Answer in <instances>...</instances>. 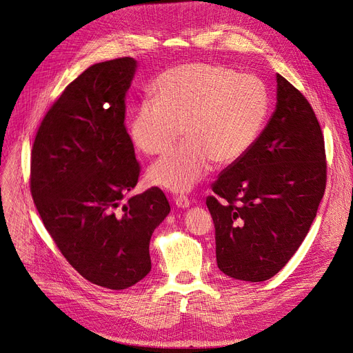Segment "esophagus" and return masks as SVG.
Returning a JSON list of instances; mask_svg holds the SVG:
<instances>
[{
	"label": "esophagus",
	"instance_id": "obj_1",
	"mask_svg": "<svg viewBox=\"0 0 353 353\" xmlns=\"http://www.w3.org/2000/svg\"><path fill=\"white\" fill-rule=\"evenodd\" d=\"M176 206L177 208H181V209H186V208H189L190 206V201L189 199L186 197V196H179V197H176Z\"/></svg>",
	"mask_w": 353,
	"mask_h": 353
}]
</instances>
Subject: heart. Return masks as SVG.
<instances>
[{
  "instance_id": "1",
  "label": "heart",
  "mask_w": 353,
  "mask_h": 353,
  "mask_svg": "<svg viewBox=\"0 0 353 353\" xmlns=\"http://www.w3.org/2000/svg\"><path fill=\"white\" fill-rule=\"evenodd\" d=\"M130 121L134 145L160 154L181 132L185 143L148 168L152 185L185 193L212 168L241 160L263 130L270 95L254 74L213 63H189L165 70Z\"/></svg>"
}]
</instances>
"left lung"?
<instances>
[{
    "label": "left lung",
    "instance_id": "obj_1",
    "mask_svg": "<svg viewBox=\"0 0 353 353\" xmlns=\"http://www.w3.org/2000/svg\"><path fill=\"white\" fill-rule=\"evenodd\" d=\"M326 168L323 134L312 105L277 74V105L267 127L206 197L219 270L251 283L277 274L316 218Z\"/></svg>",
    "mask_w": 353,
    "mask_h": 353
}]
</instances>
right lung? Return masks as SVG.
<instances>
[{
	"instance_id": "obj_1",
	"label": "right lung",
	"mask_w": 353,
	"mask_h": 353,
	"mask_svg": "<svg viewBox=\"0 0 353 353\" xmlns=\"http://www.w3.org/2000/svg\"><path fill=\"white\" fill-rule=\"evenodd\" d=\"M132 57L88 68L44 115L32 150L30 190L44 228L83 279L124 290L151 270L150 239L170 212L159 188L124 197L140 164L125 128Z\"/></svg>"
}]
</instances>
